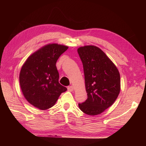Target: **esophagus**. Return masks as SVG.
I'll return each mask as SVG.
<instances>
[{
  "mask_svg": "<svg viewBox=\"0 0 146 146\" xmlns=\"http://www.w3.org/2000/svg\"><path fill=\"white\" fill-rule=\"evenodd\" d=\"M73 90H74L73 86L71 85V86H68V91L72 92V91H73Z\"/></svg>",
  "mask_w": 146,
  "mask_h": 146,
  "instance_id": "esophagus-1",
  "label": "esophagus"
}]
</instances>
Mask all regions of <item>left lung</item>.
Segmentation results:
<instances>
[{"label": "left lung", "mask_w": 146, "mask_h": 146, "mask_svg": "<svg viewBox=\"0 0 146 146\" xmlns=\"http://www.w3.org/2000/svg\"><path fill=\"white\" fill-rule=\"evenodd\" d=\"M77 51L83 63L88 96L85 102L78 104V107L90 115L100 114L114 103L119 94V71L97 46H85Z\"/></svg>", "instance_id": "obj_1"}]
</instances>
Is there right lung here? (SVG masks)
Wrapping results in <instances>:
<instances>
[{
    "mask_svg": "<svg viewBox=\"0 0 146 146\" xmlns=\"http://www.w3.org/2000/svg\"><path fill=\"white\" fill-rule=\"evenodd\" d=\"M68 47L49 44L34 52L22 66L19 75L24 97L33 106L46 110L56 104L67 88L59 83L56 63Z\"/></svg>",
    "mask_w": 146,
    "mask_h": 146,
    "instance_id": "add662e5",
    "label": "right lung"
}]
</instances>
